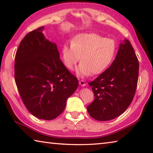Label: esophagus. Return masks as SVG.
<instances>
[{"mask_svg":"<svg viewBox=\"0 0 153 153\" xmlns=\"http://www.w3.org/2000/svg\"><path fill=\"white\" fill-rule=\"evenodd\" d=\"M79 83L80 86H81L82 87H84V86H86V83L84 81H83V80H79Z\"/></svg>","mask_w":153,"mask_h":153,"instance_id":"esophagus-1","label":"esophagus"}]
</instances>
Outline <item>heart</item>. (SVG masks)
I'll return each mask as SVG.
<instances>
[{
  "instance_id": "heart-1",
  "label": "heart",
  "mask_w": 153,
  "mask_h": 153,
  "mask_svg": "<svg viewBox=\"0 0 153 153\" xmlns=\"http://www.w3.org/2000/svg\"><path fill=\"white\" fill-rule=\"evenodd\" d=\"M117 44L113 38H107L95 33H82L75 36L71 45L65 44L61 49L64 65L73 70L76 69L77 76L84 77L98 75L106 70L115 58Z\"/></svg>"
}]
</instances>
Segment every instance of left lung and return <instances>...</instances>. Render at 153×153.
<instances>
[{
    "label": "left lung",
    "instance_id": "1",
    "mask_svg": "<svg viewBox=\"0 0 153 153\" xmlns=\"http://www.w3.org/2000/svg\"><path fill=\"white\" fill-rule=\"evenodd\" d=\"M138 70V60L132 46L129 40H123L111 66L88 83L95 97L87 107L90 115L96 120L104 121L121 115L135 94Z\"/></svg>",
    "mask_w": 153,
    "mask_h": 153
}]
</instances>
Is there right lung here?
<instances>
[{"mask_svg":"<svg viewBox=\"0 0 153 153\" xmlns=\"http://www.w3.org/2000/svg\"><path fill=\"white\" fill-rule=\"evenodd\" d=\"M32 31L20 42L15 59V79L21 98L33 116L54 120L78 87V80L60 59L57 46L42 33Z\"/></svg>","mask_w":153,"mask_h":153,"instance_id":"obj_1","label":"right lung"}]
</instances>
